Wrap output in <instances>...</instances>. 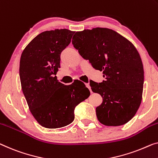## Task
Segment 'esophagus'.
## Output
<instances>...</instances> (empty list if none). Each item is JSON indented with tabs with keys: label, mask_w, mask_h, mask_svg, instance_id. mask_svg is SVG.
Here are the masks:
<instances>
[{
	"label": "esophagus",
	"mask_w": 158,
	"mask_h": 158,
	"mask_svg": "<svg viewBox=\"0 0 158 158\" xmlns=\"http://www.w3.org/2000/svg\"><path fill=\"white\" fill-rule=\"evenodd\" d=\"M86 87H87V88H88V89H89V91H90V92H91V93H92V91H91V86H89V84H86Z\"/></svg>",
	"instance_id": "obj_1"
}]
</instances>
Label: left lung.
Returning <instances> with one entry per match:
<instances>
[{"label": "left lung", "instance_id": "obj_1", "mask_svg": "<svg viewBox=\"0 0 158 158\" xmlns=\"http://www.w3.org/2000/svg\"><path fill=\"white\" fill-rule=\"evenodd\" d=\"M72 44L95 69L103 71L101 83L90 81L93 92L102 103L96 109L97 118L108 126L128 123L139 109L144 83L142 60L135 46L109 28L77 32Z\"/></svg>", "mask_w": 158, "mask_h": 158}]
</instances>
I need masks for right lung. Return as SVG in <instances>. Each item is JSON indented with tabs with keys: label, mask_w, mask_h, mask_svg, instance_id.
<instances>
[{
	"label": "right lung",
	"mask_w": 158,
	"mask_h": 158,
	"mask_svg": "<svg viewBox=\"0 0 158 158\" xmlns=\"http://www.w3.org/2000/svg\"><path fill=\"white\" fill-rule=\"evenodd\" d=\"M74 31L56 29L37 35L21 55V86L30 112L42 126L59 128L72 123L74 109L90 91L79 80L64 85L55 76L60 55L71 42Z\"/></svg>",
	"instance_id": "obj_1"
}]
</instances>
